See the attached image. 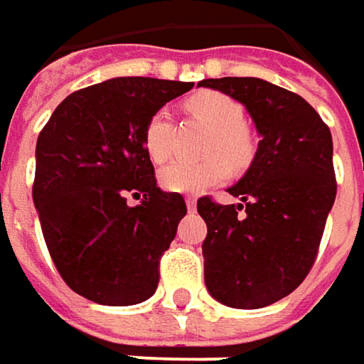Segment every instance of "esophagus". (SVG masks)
<instances>
[{"label": "esophagus", "mask_w": 364, "mask_h": 364, "mask_svg": "<svg viewBox=\"0 0 364 364\" xmlns=\"http://www.w3.org/2000/svg\"><path fill=\"white\" fill-rule=\"evenodd\" d=\"M185 204H187V210H196V204H198V200H196L193 196H187V198H185Z\"/></svg>", "instance_id": "obj_1"}]
</instances>
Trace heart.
Listing matches in <instances>:
<instances>
[{
    "mask_svg": "<svg viewBox=\"0 0 364 364\" xmlns=\"http://www.w3.org/2000/svg\"><path fill=\"white\" fill-rule=\"evenodd\" d=\"M185 112L208 124L210 133L204 141V154L208 158L200 162H173L160 171V185L175 193H198L213 185L223 183L231 168L248 164L254 146L252 135L244 124V108L237 100L223 91H198L185 100ZM177 127L164 110L149 116L144 127V149L151 162L162 164L175 154Z\"/></svg>",
    "mask_w": 364,
    "mask_h": 364,
    "instance_id": "heart-1",
    "label": "heart"
}]
</instances>
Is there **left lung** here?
Masks as SVG:
<instances>
[{
	"label": "left lung",
	"instance_id": "left-lung-1",
	"mask_svg": "<svg viewBox=\"0 0 364 364\" xmlns=\"http://www.w3.org/2000/svg\"><path fill=\"white\" fill-rule=\"evenodd\" d=\"M200 87L242 102L260 133L248 173L229 189L244 204L198 200L208 227L206 287L231 309H262L291 294L316 260L338 191L331 133L304 97L269 81L225 77Z\"/></svg>",
	"mask_w": 364,
	"mask_h": 364
}]
</instances>
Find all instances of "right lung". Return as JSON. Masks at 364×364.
Returning a JSON list of instances; mask_svg holds the SVG:
<instances>
[{"label":"right lung","instance_id":"add662e5","mask_svg":"<svg viewBox=\"0 0 364 364\" xmlns=\"http://www.w3.org/2000/svg\"><path fill=\"white\" fill-rule=\"evenodd\" d=\"M193 83L120 77L70 93L41 129L33 202L64 283L106 306L148 300L187 215L158 187L144 127ZM129 195L142 202L129 207Z\"/></svg>","mask_w":364,"mask_h":364}]
</instances>
